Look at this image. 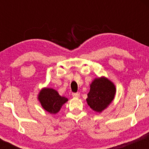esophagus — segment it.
<instances>
[{"mask_svg": "<svg viewBox=\"0 0 149 149\" xmlns=\"http://www.w3.org/2000/svg\"><path fill=\"white\" fill-rule=\"evenodd\" d=\"M72 96L73 97H80V93L79 92H73V93H72Z\"/></svg>", "mask_w": 149, "mask_h": 149, "instance_id": "esophagus-1", "label": "esophagus"}]
</instances>
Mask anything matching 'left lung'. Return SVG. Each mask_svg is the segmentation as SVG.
Listing matches in <instances>:
<instances>
[{
    "label": "left lung",
    "mask_w": 149,
    "mask_h": 149,
    "mask_svg": "<svg viewBox=\"0 0 149 149\" xmlns=\"http://www.w3.org/2000/svg\"><path fill=\"white\" fill-rule=\"evenodd\" d=\"M116 88L106 78H96L90 85V90L86 99L88 105L97 112H101L113 100Z\"/></svg>",
    "instance_id": "1"
}]
</instances>
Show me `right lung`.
Returning a JSON list of instances; mask_svg holds the SVG:
<instances>
[{
	"instance_id": "right-lung-1",
	"label": "right lung",
	"mask_w": 149,
	"mask_h": 149,
	"mask_svg": "<svg viewBox=\"0 0 149 149\" xmlns=\"http://www.w3.org/2000/svg\"><path fill=\"white\" fill-rule=\"evenodd\" d=\"M38 100L42 107L50 113H56L60 110L61 106L68 100L61 97L56 90L50 88H45L40 91Z\"/></svg>"
}]
</instances>
